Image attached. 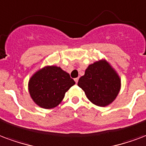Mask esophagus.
I'll return each instance as SVG.
<instances>
[{"label":"esophagus","mask_w":146,"mask_h":146,"mask_svg":"<svg viewBox=\"0 0 146 146\" xmlns=\"http://www.w3.org/2000/svg\"><path fill=\"white\" fill-rule=\"evenodd\" d=\"M74 80H75V82H76V84H77V82H78V80H79V78H75L74 79Z\"/></svg>","instance_id":"obj_1"}]
</instances>
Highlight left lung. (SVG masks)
<instances>
[{"label": "left lung", "instance_id": "1", "mask_svg": "<svg viewBox=\"0 0 146 146\" xmlns=\"http://www.w3.org/2000/svg\"><path fill=\"white\" fill-rule=\"evenodd\" d=\"M78 86L93 104L105 107L112 103L121 89L117 73L106 60L90 65L85 74L79 79Z\"/></svg>", "mask_w": 146, "mask_h": 146}]
</instances>
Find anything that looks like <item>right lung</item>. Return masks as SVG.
I'll return each mask as SVG.
<instances>
[{
	"label": "right lung",
	"instance_id": "1",
	"mask_svg": "<svg viewBox=\"0 0 146 146\" xmlns=\"http://www.w3.org/2000/svg\"><path fill=\"white\" fill-rule=\"evenodd\" d=\"M75 84L70 74L60 67L46 66L37 71L29 82L31 98L37 105L53 108L62 100L65 93Z\"/></svg>",
	"mask_w": 146,
	"mask_h": 146
}]
</instances>
